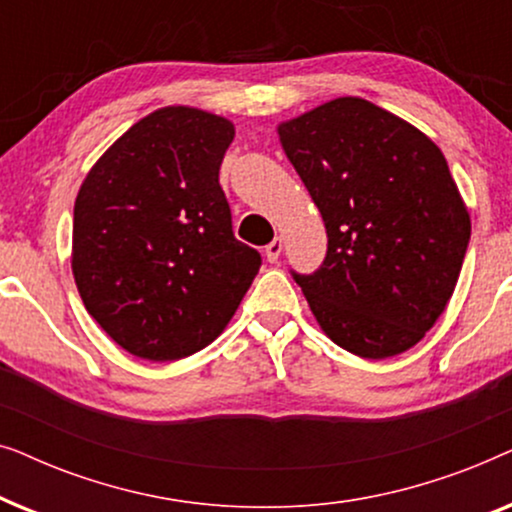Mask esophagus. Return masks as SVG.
I'll return each mask as SVG.
<instances>
[{"mask_svg":"<svg viewBox=\"0 0 512 512\" xmlns=\"http://www.w3.org/2000/svg\"><path fill=\"white\" fill-rule=\"evenodd\" d=\"M279 256H282V237H275V240L265 247V258H268L270 263H277Z\"/></svg>","mask_w":512,"mask_h":512,"instance_id":"obj_1","label":"esophagus"}]
</instances>
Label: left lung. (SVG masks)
Here are the masks:
<instances>
[{
    "mask_svg": "<svg viewBox=\"0 0 512 512\" xmlns=\"http://www.w3.org/2000/svg\"><path fill=\"white\" fill-rule=\"evenodd\" d=\"M277 130L328 235L319 270H291L319 326L361 359L415 347L443 314L471 240L445 156L361 97H338Z\"/></svg>",
    "mask_w": 512,
    "mask_h": 512,
    "instance_id": "8db88e82",
    "label": "left lung"
}]
</instances>
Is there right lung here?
<instances>
[{
	"label": "right lung",
	"instance_id": "right-lung-1",
	"mask_svg": "<svg viewBox=\"0 0 512 512\" xmlns=\"http://www.w3.org/2000/svg\"><path fill=\"white\" fill-rule=\"evenodd\" d=\"M226 118L165 107L97 160L74 202L72 272L90 317L125 352L177 361L219 338L261 268L235 240L219 167Z\"/></svg>",
	"mask_w": 512,
	"mask_h": 512
}]
</instances>
